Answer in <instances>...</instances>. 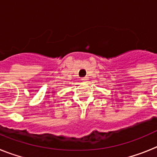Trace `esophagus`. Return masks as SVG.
Returning a JSON list of instances; mask_svg holds the SVG:
<instances>
[{"label": "esophagus", "instance_id": "34e87169", "mask_svg": "<svg viewBox=\"0 0 157 157\" xmlns=\"http://www.w3.org/2000/svg\"><path fill=\"white\" fill-rule=\"evenodd\" d=\"M88 80H89V79H88V77H87V76H85V77H82V78H81V81H82L83 82H86Z\"/></svg>", "mask_w": 157, "mask_h": 157}]
</instances>
